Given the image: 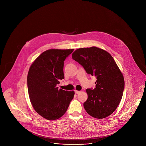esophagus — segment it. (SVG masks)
I'll return each instance as SVG.
<instances>
[{"instance_id":"esophagus-1","label":"esophagus","mask_w":146,"mask_h":146,"mask_svg":"<svg viewBox=\"0 0 146 146\" xmlns=\"http://www.w3.org/2000/svg\"><path fill=\"white\" fill-rule=\"evenodd\" d=\"M75 93L76 94H79V93H80V91H78V90H75Z\"/></svg>"}]
</instances>
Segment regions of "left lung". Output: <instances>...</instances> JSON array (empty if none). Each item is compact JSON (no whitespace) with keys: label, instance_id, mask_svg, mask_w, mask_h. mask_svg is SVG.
<instances>
[{"label":"left lung","instance_id":"8db88e82","mask_svg":"<svg viewBox=\"0 0 146 146\" xmlns=\"http://www.w3.org/2000/svg\"><path fill=\"white\" fill-rule=\"evenodd\" d=\"M72 58L86 73L96 77L95 89H87L88 99L84 103L86 112L97 119L106 118L118 107L124 89V79L111 55L92 46L76 49Z\"/></svg>","mask_w":146,"mask_h":146}]
</instances>
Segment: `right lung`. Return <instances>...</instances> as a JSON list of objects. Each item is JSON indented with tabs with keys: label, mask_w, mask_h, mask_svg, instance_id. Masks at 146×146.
I'll return each mask as SVG.
<instances>
[{
	"label": "right lung",
	"mask_w": 146,
	"mask_h": 146,
	"mask_svg": "<svg viewBox=\"0 0 146 146\" xmlns=\"http://www.w3.org/2000/svg\"><path fill=\"white\" fill-rule=\"evenodd\" d=\"M74 49H50L43 52L31 66L27 87L35 111L49 120L61 118L74 97L73 91L58 89L57 85L64 78V61Z\"/></svg>",
	"instance_id": "right-lung-1"
}]
</instances>
